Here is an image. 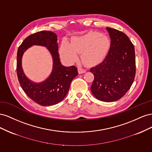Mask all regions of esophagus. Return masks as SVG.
Wrapping results in <instances>:
<instances>
[{
    "label": "esophagus",
    "instance_id": "34e87169",
    "mask_svg": "<svg viewBox=\"0 0 152 152\" xmlns=\"http://www.w3.org/2000/svg\"><path fill=\"white\" fill-rule=\"evenodd\" d=\"M78 71H79V73H84L86 72V70L84 68H82V67H79L78 68Z\"/></svg>",
    "mask_w": 152,
    "mask_h": 152
}]
</instances>
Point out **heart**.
<instances>
[{
	"instance_id": "heart-1",
	"label": "heart",
	"mask_w": 152,
	"mask_h": 152,
	"mask_svg": "<svg viewBox=\"0 0 152 152\" xmlns=\"http://www.w3.org/2000/svg\"><path fill=\"white\" fill-rule=\"evenodd\" d=\"M110 42L107 37L98 32L90 31L82 36L72 39L70 44L63 40L61 44L60 53L63 58L72 63L78 59L81 53L82 60L87 65H93L105 57L110 48Z\"/></svg>"
}]
</instances>
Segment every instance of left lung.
<instances>
[{
    "label": "left lung",
    "mask_w": 152,
    "mask_h": 152,
    "mask_svg": "<svg viewBox=\"0 0 152 152\" xmlns=\"http://www.w3.org/2000/svg\"><path fill=\"white\" fill-rule=\"evenodd\" d=\"M111 43L104 60L90 69L94 79L91 87L98 99L112 102L122 98L130 89L136 74L134 45L123 32L107 27Z\"/></svg>",
    "instance_id": "1"
}]
</instances>
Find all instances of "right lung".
Instances as JSON below:
<instances>
[{
    "label": "right lung",
    "instance_id": "add662e5",
    "mask_svg": "<svg viewBox=\"0 0 152 152\" xmlns=\"http://www.w3.org/2000/svg\"><path fill=\"white\" fill-rule=\"evenodd\" d=\"M57 40V35L53 32L40 31L27 37L18 49L16 71L20 86L31 100L44 107L61 102L68 93L72 80L78 75L75 66L66 67L61 65ZM33 45L46 47L52 54L53 60V71L50 77L37 84L30 81L25 76L21 66L22 54Z\"/></svg>",
    "mask_w": 152,
    "mask_h": 152
}]
</instances>
